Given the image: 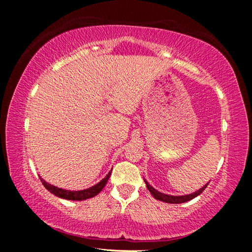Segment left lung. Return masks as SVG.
<instances>
[{
  "label": "left lung",
  "instance_id": "obj_1",
  "mask_svg": "<svg viewBox=\"0 0 252 252\" xmlns=\"http://www.w3.org/2000/svg\"><path fill=\"white\" fill-rule=\"evenodd\" d=\"M147 185L148 190L150 191V193L155 197L157 200H160L162 202H167V203H183V202H187V201H190V200H192L193 198L198 197L200 193H202V191L206 189L207 186L209 185V182L207 183L206 186L202 187L201 189L195 191L194 193H191V194H187V195H170V194H164V193H161L159 191L156 190L155 188H152L150 185H149L147 180H144Z\"/></svg>",
  "mask_w": 252,
  "mask_h": 252
}]
</instances>
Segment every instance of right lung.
<instances>
[{"mask_svg": "<svg viewBox=\"0 0 252 252\" xmlns=\"http://www.w3.org/2000/svg\"><path fill=\"white\" fill-rule=\"evenodd\" d=\"M112 171V170H111ZM111 171L106 174V177L103 179V180H101L97 185L93 186L91 188H89V189H85V190H81V191H69V190H64V189H61V188H58V187H54L52 185H50V183L45 182L43 179H41V182L43 183V186L48 189L51 193H53L54 195H57V197H60L62 199H66V200H87L89 198H92L96 195L97 193L101 192V190L103 189L104 186L106 185V182H108L109 178L111 176Z\"/></svg>", "mask_w": 252, "mask_h": 252, "instance_id": "add662e5", "label": "right lung"}]
</instances>
